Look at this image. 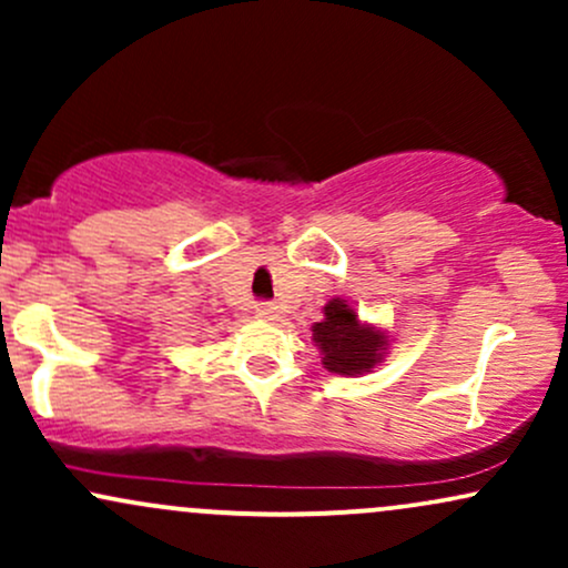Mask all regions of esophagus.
<instances>
[{
	"mask_svg": "<svg viewBox=\"0 0 568 568\" xmlns=\"http://www.w3.org/2000/svg\"><path fill=\"white\" fill-rule=\"evenodd\" d=\"M253 310H256V315L264 317V321H275V317H277V304L275 302H256Z\"/></svg>",
	"mask_w": 568,
	"mask_h": 568,
	"instance_id": "1",
	"label": "esophagus"
}]
</instances>
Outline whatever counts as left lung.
<instances>
[{"label":"left lung","instance_id":"1","mask_svg":"<svg viewBox=\"0 0 568 568\" xmlns=\"http://www.w3.org/2000/svg\"><path fill=\"white\" fill-rule=\"evenodd\" d=\"M323 323L312 325V338L323 352V366L334 374H366L382 363L387 338L382 331L357 321V312L344 298L325 304Z\"/></svg>","mask_w":568,"mask_h":568}]
</instances>
